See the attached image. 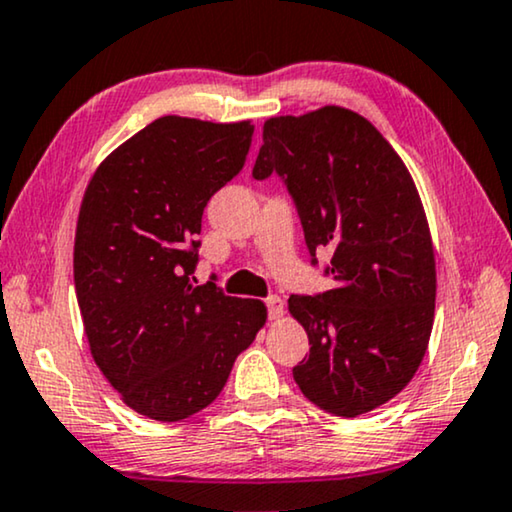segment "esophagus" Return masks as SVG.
I'll return each instance as SVG.
<instances>
[{
	"instance_id": "1",
	"label": "esophagus",
	"mask_w": 512,
	"mask_h": 512,
	"mask_svg": "<svg viewBox=\"0 0 512 512\" xmlns=\"http://www.w3.org/2000/svg\"><path fill=\"white\" fill-rule=\"evenodd\" d=\"M264 304H267V311H269L271 320H278L283 316V299L281 297L271 295V297L264 299Z\"/></svg>"
}]
</instances>
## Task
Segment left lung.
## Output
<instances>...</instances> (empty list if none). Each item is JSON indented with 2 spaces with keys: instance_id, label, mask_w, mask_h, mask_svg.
<instances>
[{
  "instance_id": "left-lung-1",
  "label": "left lung",
  "mask_w": 512,
  "mask_h": 512,
  "mask_svg": "<svg viewBox=\"0 0 512 512\" xmlns=\"http://www.w3.org/2000/svg\"><path fill=\"white\" fill-rule=\"evenodd\" d=\"M252 177L278 175L295 201L311 264L327 252L332 290L290 295L309 335L292 367L302 393L358 417L410 384L435 311V255L410 170L370 121L327 105L264 124Z\"/></svg>"
}]
</instances>
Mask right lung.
Listing matches in <instances>:
<instances>
[{"mask_svg":"<svg viewBox=\"0 0 512 512\" xmlns=\"http://www.w3.org/2000/svg\"><path fill=\"white\" fill-rule=\"evenodd\" d=\"M255 126L161 117L114 149L88 182L74 288L95 365L138 414L180 421L227 384L267 320L260 299L196 285L210 196L241 173Z\"/></svg>","mask_w":512,"mask_h":512,"instance_id":"1","label":"right lung"}]
</instances>
